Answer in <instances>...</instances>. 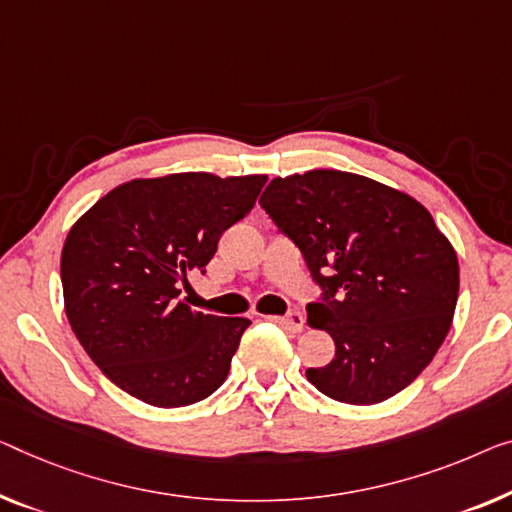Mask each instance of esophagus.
Masks as SVG:
<instances>
[{
  "label": "esophagus",
  "instance_id": "34e87169",
  "mask_svg": "<svg viewBox=\"0 0 512 512\" xmlns=\"http://www.w3.org/2000/svg\"><path fill=\"white\" fill-rule=\"evenodd\" d=\"M280 324L285 326L287 331H292V333H301V331H303V326H305V319H303L301 312L292 310V312H287L285 317H280Z\"/></svg>",
  "mask_w": 512,
  "mask_h": 512
}]
</instances>
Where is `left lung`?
<instances>
[{
	"label": "left lung",
	"mask_w": 512,
	"mask_h": 512,
	"mask_svg": "<svg viewBox=\"0 0 512 512\" xmlns=\"http://www.w3.org/2000/svg\"><path fill=\"white\" fill-rule=\"evenodd\" d=\"M305 257L322 301L308 324L335 356L305 377L347 404H377L430 365L453 324L460 266L421 202L340 170L276 177L259 197Z\"/></svg>",
	"instance_id": "left-lung-1"
}]
</instances>
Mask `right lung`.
I'll return each instance as SVG.
<instances>
[{
	"mask_svg": "<svg viewBox=\"0 0 512 512\" xmlns=\"http://www.w3.org/2000/svg\"><path fill=\"white\" fill-rule=\"evenodd\" d=\"M266 179H133L71 227L61 250L66 317L121 391L174 409L209 398L227 379L250 319L204 315L179 294L190 273H204L227 227L255 207Z\"/></svg>",
	"mask_w": 512,
	"mask_h": 512,
	"instance_id": "add662e5",
	"label": "right lung"
}]
</instances>
